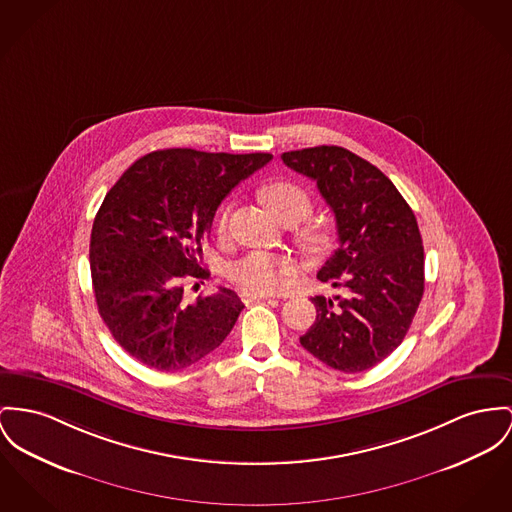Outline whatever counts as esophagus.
Segmentation results:
<instances>
[{"instance_id":"34e87169","label":"esophagus","mask_w":512,"mask_h":512,"mask_svg":"<svg viewBox=\"0 0 512 512\" xmlns=\"http://www.w3.org/2000/svg\"><path fill=\"white\" fill-rule=\"evenodd\" d=\"M240 299H242V303H252V301H262V299H272L270 295H266V293H252V291H240Z\"/></svg>"}]
</instances>
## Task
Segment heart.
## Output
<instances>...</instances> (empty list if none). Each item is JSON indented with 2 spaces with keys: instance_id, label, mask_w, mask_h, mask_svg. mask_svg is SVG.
Returning a JSON list of instances; mask_svg holds the SVG:
<instances>
[{
  "instance_id": "b5f03b06",
  "label": "heart",
  "mask_w": 512,
  "mask_h": 512,
  "mask_svg": "<svg viewBox=\"0 0 512 512\" xmlns=\"http://www.w3.org/2000/svg\"><path fill=\"white\" fill-rule=\"evenodd\" d=\"M262 200L277 219L299 223L312 211V198L303 186L291 180H275L262 188ZM219 233L227 229V211L219 215ZM303 237L310 248H324L330 242V231L324 225L307 227ZM297 272V264L289 256H275L268 252H250L231 266L229 275L244 291L273 293L289 283Z\"/></svg>"
}]
</instances>
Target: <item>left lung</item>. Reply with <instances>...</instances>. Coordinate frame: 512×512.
<instances>
[{"instance_id": "1", "label": "left lung", "mask_w": 512, "mask_h": 512, "mask_svg": "<svg viewBox=\"0 0 512 512\" xmlns=\"http://www.w3.org/2000/svg\"><path fill=\"white\" fill-rule=\"evenodd\" d=\"M281 159L316 182L340 240L318 279L341 293L312 297L316 320L301 345L341 373L367 371L404 341L423 297L415 215L384 172L343 147L287 151Z\"/></svg>"}]
</instances>
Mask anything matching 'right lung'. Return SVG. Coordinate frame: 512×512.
I'll return each mask as SVG.
<instances>
[{
	"label": "right lung",
	"instance_id": "1",
	"mask_svg": "<svg viewBox=\"0 0 512 512\" xmlns=\"http://www.w3.org/2000/svg\"><path fill=\"white\" fill-rule=\"evenodd\" d=\"M272 161L270 153L153 151L104 196L91 231V277L112 338L139 363L180 371L233 330L239 295L227 287L184 301V279H205L202 244L223 198Z\"/></svg>",
	"mask_w": 512,
	"mask_h": 512
}]
</instances>
